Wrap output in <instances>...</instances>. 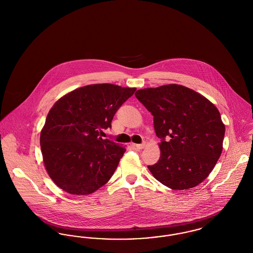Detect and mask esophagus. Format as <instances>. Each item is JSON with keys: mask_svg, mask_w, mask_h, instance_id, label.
I'll list each match as a JSON object with an SVG mask.
<instances>
[{"mask_svg": "<svg viewBox=\"0 0 253 253\" xmlns=\"http://www.w3.org/2000/svg\"><path fill=\"white\" fill-rule=\"evenodd\" d=\"M144 144H133V147L136 149V150H141L144 148Z\"/></svg>", "mask_w": 253, "mask_h": 253, "instance_id": "obj_1", "label": "esophagus"}]
</instances>
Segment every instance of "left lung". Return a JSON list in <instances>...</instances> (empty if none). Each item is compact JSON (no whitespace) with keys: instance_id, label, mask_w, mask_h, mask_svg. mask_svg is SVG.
I'll list each match as a JSON object with an SVG mask.
<instances>
[{"instance_id":"obj_1","label":"left lung","mask_w":253,"mask_h":253,"mask_svg":"<svg viewBox=\"0 0 253 253\" xmlns=\"http://www.w3.org/2000/svg\"><path fill=\"white\" fill-rule=\"evenodd\" d=\"M134 95L152 113L161 139L160 158L148 166L152 174L172 190L199 185L214 168L223 149L225 125L218 109L182 85L146 88Z\"/></svg>"}]
</instances>
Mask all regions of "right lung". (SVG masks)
Instances as JSON below:
<instances>
[{
	"label": "right lung",
	"instance_id": "1",
	"mask_svg": "<svg viewBox=\"0 0 253 253\" xmlns=\"http://www.w3.org/2000/svg\"><path fill=\"white\" fill-rule=\"evenodd\" d=\"M135 90L87 85L60 97L50 109L40 142L49 176L61 190L86 195L112 177L126 150L99 133L112 127L115 114Z\"/></svg>",
	"mask_w": 253,
	"mask_h": 253
}]
</instances>
